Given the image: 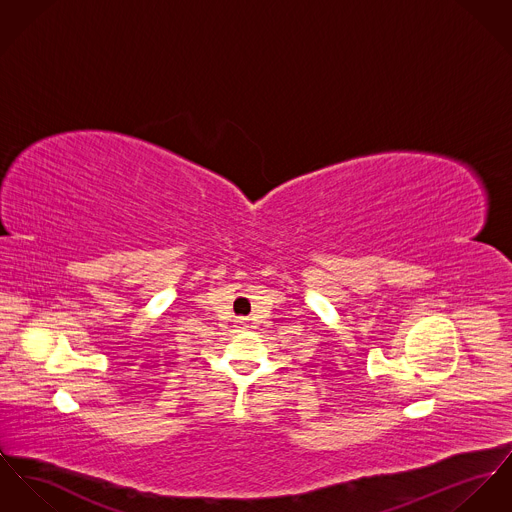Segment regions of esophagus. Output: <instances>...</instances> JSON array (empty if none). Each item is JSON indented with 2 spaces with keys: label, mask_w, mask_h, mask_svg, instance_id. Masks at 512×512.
Listing matches in <instances>:
<instances>
[{
  "label": "esophagus",
  "mask_w": 512,
  "mask_h": 512,
  "mask_svg": "<svg viewBox=\"0 0 512 512\" xmlns=\"http://www.w3.org/2000/svg\"><path fill=\"white\" fill-rule=\"evenodd\" d=\"M239 325H243V327H245V321H243V319H239Z\"/></svg>",
  "instance_id": "obj_1"
}]
</instances>
